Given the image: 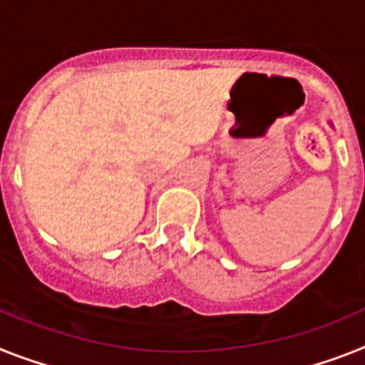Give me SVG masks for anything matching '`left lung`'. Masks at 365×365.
<instances>
[{
    "mask_svg": "<svg viewBox=\"0 0 365 365\" xmlns=\"http://www.w3.org/2000/svg\"><path fill=\"white\" fill-rule=\"evenodd\" d=\"M330 126H332V123H330Z\"/></svg>",
    "mask_w": 365,
    "mask_h": 365,
    "instance_id": "1",
    "label": "left lung"
}]
</instances>
